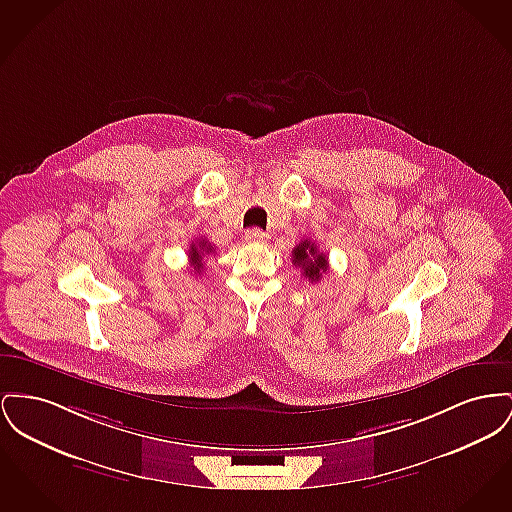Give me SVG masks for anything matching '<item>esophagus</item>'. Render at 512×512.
I'll list each match as a JSON object with an SVG mask.
<instances>
[{
    "label": "esophagus",
    "instance_id": "1",
    "mask_svg": "<svg viewBox=\"0 0 512 512\" xmlns=\"http://www.w3.org/2000/svg\"><path fill=\"white\" fill-rule=\"evenodd\" d=\"M267 238L269 236L263 230H259V228H251V230L245 232V240L253 241V243H263Z\"/></svg>",
    "mask_w": 512,
    "mask_h": 512
}]
</instances>
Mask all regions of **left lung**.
I'll return each instance as SVG.
<instances>
[{
	"instance_id": "1",
	"label": "left lung",
	"mask_w": 512,
	"mask_h": 512,
	"mask_svg": "<svg viewBox=\"0 0 512 512\" xmlns=\"http://www.w3.org/2000/svg\"><path fill=\"white\" fill-rule=\"evenodd\" d=\"M292 263L300 267L301 274L311 282H319L323 272L329 271V257L321 253L313 241L303 240L294 247Z\"/></svg>"
}]
</instances>
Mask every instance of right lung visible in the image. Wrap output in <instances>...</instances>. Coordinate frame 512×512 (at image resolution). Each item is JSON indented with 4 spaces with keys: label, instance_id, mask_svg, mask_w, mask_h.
<instances>
[{
    "label": "right lung",
    "instance_id": "right-lung-1",
    "mask_svg": "<svg viewBox=\"0 0 512 512\" xmlns=\"http://www.w3.org/2000/svg\"><path fill=\"white\" fill-rule=\"evenodd\" d=\"M211 243L207 240H199L195 241V243H191V247H189V261H191V267H193V271L199 272L203 271V259H205V255H209L212 253Z\"/></svg>",
    "mask_w": 512,
    "mask_h": 512
}]
</instances>
